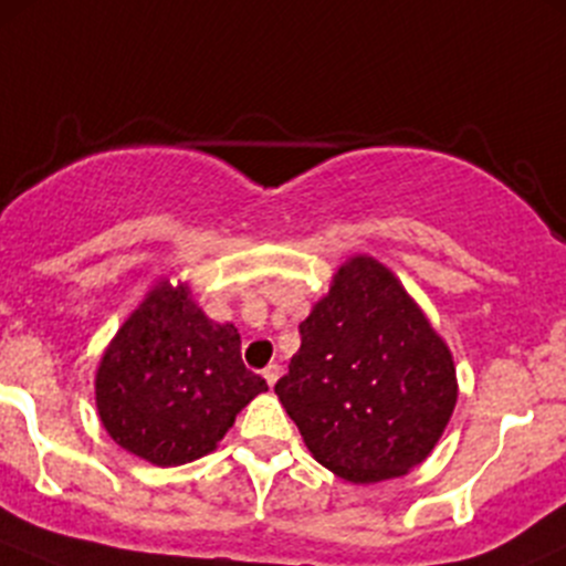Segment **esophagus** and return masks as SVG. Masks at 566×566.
<instances>
[{
    "instance_id": "1",
    "label": "esophagus",
    "mask_w": 566,
    "mask_h": 566,
    "mask_svg": "<svg viewBox=\"0 0 566 566\" xmlns=\"http://www.w3.org/2000/svg\"><path fill=\"white\" fill-rule=\"evenodd\" d=\"M279 375H282V367L279 364H268L265 369H262V378L268 380V386H273L279 380Z\"/></svg>"
}]
</instances>
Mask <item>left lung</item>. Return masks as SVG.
<instances>
[{
  "mask_svg": "<svg viewBox=\"0 0 566 566\" xmlns=\"http://www.w3.org/2000/svg\"><path fill=\"white\" fill-rule=\"evenodd\" d=\"M298 331L276 394L312 458L353 484L419 465L452 419L458 375L399 279L373 256H350Z\"/></svg>",
  "mask_w": 566,
  "mask_h": 566,
  "instance_id": "8db88e82",
  "label": "left lung"
}]
</instances>
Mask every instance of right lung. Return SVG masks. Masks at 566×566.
Wrapping results in <instances>:
<instances>
[{
  "instance_id": "1",
  "label": "right lung",
  "mask_w": 566,
  "mask_h": 566,
  "mask_svg": "<svg viewBox=\"0 0 566 566\" xmlns=\"http://www.w3.org/2000/svg\"><path fill=\"white\" fill-rule=\"evenodd\" d=\"M268 384L247 369L241 334L191 301L186 284L158 282L101 358L95 405L114 443L153 465L213 452L235 416Z\"/></svg>"
}]
</instances>
